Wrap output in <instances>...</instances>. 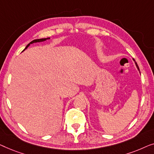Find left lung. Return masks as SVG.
Segmentation results:
<instances>
[{
	"instance_id": "left-lung-1",
	"label": "left lung",
	"mask_w": 154,
	"mask_h": 154,
	"mask_svg": "<svg viewBox=\"0 0 154 154\" xmlns=\"http://www.w3.org/2000/svg\"><path fill=\"white\" fill-rule=\"evenodd\" d=\"M134 61H135V60H134ZM135 65H136V67H137V70H139V71H140V69H139V67H138V66H137V63H135Z\"/></svg>"
}]
</instances>
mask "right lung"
Masks as SVG:
<instances>
[{
	"label": "right lung",
	"instance_id": "1",
	"mask_svg": "<svg viewBox=\"0 0 154 154\" xmlns=\"http://www.w3.org/2000/svg\"><path fill=\"white\" fill-rule=\"evenodd\" d=\"M49 39H50V38H41V39H37V40H34L33 41H31V42L29 43V44L27 45V46L25 47V49H23V51L25 50V49H26L28 47H29L30 46V45L31 44H33V43H36V42H44V41L47 40H49Z\"/></svg>",
	"mask_w": 154,
	"mask_h": 154
}]
</instances>
